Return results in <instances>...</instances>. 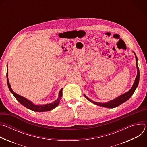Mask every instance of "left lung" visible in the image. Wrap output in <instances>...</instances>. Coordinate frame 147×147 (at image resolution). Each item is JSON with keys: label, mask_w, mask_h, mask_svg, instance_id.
Instances as JSON below:
<instances>
[{"label": "left lung", "mask_w": 147, "mask_h": 147, "mask_svg": "<svg viewBox=\"0 0 147 147\" xmlns=\"http://www.w3.org/2000/svg\"><path fill=\"white\" fill-rule=\"evenodd\" d=\"M135 56H136V66H137V74L136 78V80L134 81V82L133 84V86L131 87V88L126 93H125L120 96H119V97H117V98L110 100L107 103H99V102H94L91 100V99H90L86 95H84V96L86 98V99H87L89 101L91 102L92 103L98 106H100V107H106V108H113L115 107H117L118 106H119L120 105L123 103L124 102H125V101H127L128 99H129L130 98V97L133 95V94H134L136 89L137 88L138 83H139V80H140V71H139V69L138 67L137 66V57L136 56V55L134 53Z\"/></svg>", "instance_id": "1"}]
</instances>
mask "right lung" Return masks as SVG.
Masks as SVG:
<instances>
[{"instance_id":"1","label":"right lung","mask_w":147,"mask_h":147,"mask_svg":"<svg viewBox=\"0 0 147 147\" xmlns=\"http://www.w3.org/2000/svg\"><path fill=\"white\" fill-rule=\"evenodd\" d=\"M6 76L7 77H8V69L7 70V73H6ZM7 85H8V87L10 91V92L13 94V95H14V96L16 98V99L21 103L22 105H23V106H24L25 107H26L27 108L32 110L33 111H35V112H46V111H51L53 109H54L55 108H56L60 102L61 96H62V89L61 88L59 93V98H57V100H56L55 102H53V103H48L46 105H36L33 104L31 102H30V100H28V99H26L25 98H24L23 96H20L17 94H16L11 89L10 84L9 81V79L8 78H7Z\"/></svg>"}]
</instances>
